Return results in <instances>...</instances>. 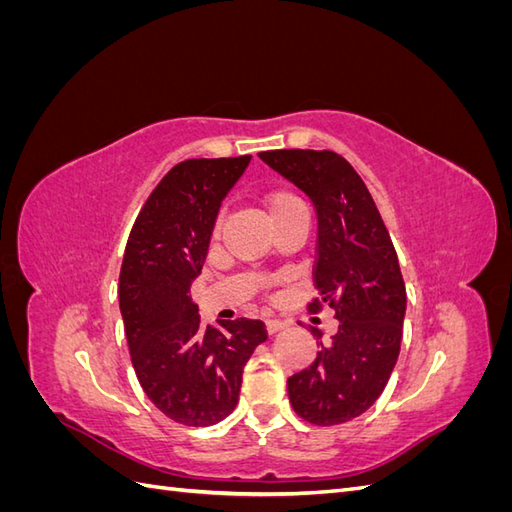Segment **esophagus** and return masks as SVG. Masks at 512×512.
Here are the masks:
<instances>
[{
    "instance_id": "obj_1",
    "label": "esophagus",
    "mask_w": 512,
    "mask_h": 512,
    "mask_svg": "<svg viewBox=\"0 0 512 512\" xmlns=\"http://www.w3.org/2000/svg\"><path fill=\"white\" fill-rule=\"evenodd\" d=\"M265 327H267V333L273 335V333H277V331H282V329L286 327V322L280 320V318H267V320H265Z\"/></svg>"
}]
</instances>
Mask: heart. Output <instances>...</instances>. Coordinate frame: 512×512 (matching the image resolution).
Masks as SVG:
<instances>
[{
  "label": "heart",
  "instance_id": "1",
  "mask_svg": "<svg viewBox=\"0 0 512 512\" xmlns=\"http://www.w3.org/2000/svg\"><path fill=\"white\" fill-rule=\"evenodd\" d=\"M265 205L269 209V215L275 220L280 218V215L297 209V207H303L301 200L294 196L290 190H284V188H277V190H269L265 194ZM222 226V215H218V220H215V230H220Z\"/></svg>",
  "mask_w": 512,
  "mask_h": 512
}]
</instances>
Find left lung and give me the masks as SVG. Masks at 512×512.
Instances as JSON below:
<instances>
[{"label": "left lung", "instance_id": "8db88e82", "mask_svg": "<svg viewBox=\"0 0 512 512\" xmlns=\"http://www.w3.org/2000/svg\"><path fill=\"white\" fill-rule=\"evenodd\" d=\"M262 162L301 188L318 213L312 314L339 320L314 363L288 378L290 404L303 421L329 427L352 421L380 397L397 363L406 284L389 230L367 185L335 151L271 149Z\"/></svg>", "mask_w": 512, "mask_h": 512}]
</instances>
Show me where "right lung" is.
I'll return each mask as SVG.
<instances>
[{"label":"right lung","instance_id":"1","mask_svg":"<svg viewBox=\"0 0 512 512\" xmlns=\"http://www.w3.org/2000/svg\"><path fill=\"white\" fill-rule=\"evenodd\" d=\"M250 160L198 158L170 168L123 252L119 309L136 378L153 406L188 427L215 425L235 410L243 367L267 339L252 318L205 327L190 297L222 200Z\"/></svg>","mask_w":512,"mask_h":512}]
</instances>
